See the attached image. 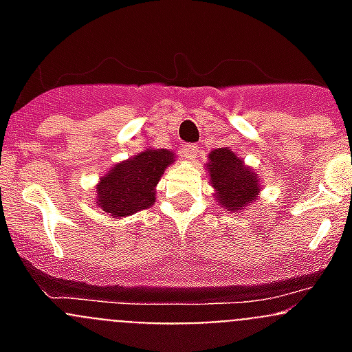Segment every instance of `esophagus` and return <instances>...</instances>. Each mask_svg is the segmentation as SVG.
<instances>
[{
  "instance_id": "34e87169",
  "label": "esophagus",
  "mask_w": 352,
  "mask_h": 352,
  "mask_svg": "<svg viewBox=\"0 0 352 352\" xmlns=\"http://www.w3.org/2000/svg\"><path fill=\"white\" fill-rule=\"evenodd\" d=\"M183 155H185V158H188V160H195L197 158V153H199V146L197 144H183Z\"/></svg>"
}]
</instances>
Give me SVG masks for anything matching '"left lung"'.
I'll list each match as a JSON object with an SVG mask.
<instances>
[{
	"label": "left lung",
	"instance_id": "left-lung-1",
	"mask_svg": "<svg viewBox=\"0 0 352 352\" xmlns=\"http://www.w3.org/2000/svg\"><path fill=\"white\" fill-rule=\"evenodd\" d=\"M208 170L211 185L217 190V203L227 211L243 210L259 194L257 176L243 166L231 149L220 148L211 151Z\"/></svg>",
	"mask_w": 352,
	"mask_h": 352
}]
</instances>
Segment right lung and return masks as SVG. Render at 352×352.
<instances>
[{
    "mask_svg": "<svg viewBox=\"0 0 352 352\" xmlns=\"http://www.w3.org/2000/svg\"><path fill=\"white\" fill-rule=\"evenodd\" d=\"M174 155L167 149H146L109 170L98 183L96 203L113 217H126L155 203V186Z\"/></svg>",
    "mask_w": 352,
    "mask_h": 352,
    "instance_id": "add662e5",
    "label": "right lung"
}]
</instances>
